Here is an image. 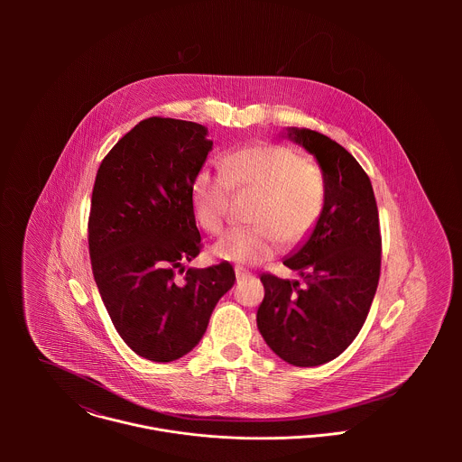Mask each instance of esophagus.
I'll return each mask as SVG.
<instances>
[{
  "mask_svg": "<svg viewBox=\"0 0 462 462\" xmlns=\"http://www.w3.org/2000/svg\"><path fill=\"white\" fill-rule=\"evenodd\" d=\"M235 273H236V277L238 279H245V277H249L251 275V272H247L245 268H242V266H236L235 268Z\"/></svg>",
  "mask_w": 462,
  "mask_h": 462,
  "instance_id": "1",
  "label": "esophagus"
}]
</instances>
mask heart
I'll return each mask as SVG.
<instances>
[{"instance_id":"heart-1","label":"heart","mask_w":462,"mask_h":462,"mask_svg":"<svg viewBox=\"0 0 462 462\" xmlns=\"http://www.w3.org/2000/svg\"><path fill=\"white\" fill-rule=\"evenodd\" d=\"M220 172L199 171L192 183V206L199 226L217 235L227 222L233 189L258 192L251 220L254 226L235 227L213 245L224 262L260 264L286 242L302 240L319 222L326 206L322 174L295 151L275 145H251L229 152Z\"/></svg>"}]
</instances>
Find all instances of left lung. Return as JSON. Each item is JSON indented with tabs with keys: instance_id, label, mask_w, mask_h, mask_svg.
Segmentation results:
<instances>
[{
	"instance_id": "1",
	"label": "left lung",
	"mask_w": 462,
	"mask_h": 462,
	"mask_svg": "<svg viewBox=\"0 0 462 462\" xmlns=\"http://www.w3.org/2000/svg\"><path fill=\"white\" fill-rule=\"evenodd\" d=\"M282 138L308 151L326 183L317 226L282 260L304 279L263 273L256 322L275 356L293 366H319L337 357L359 334L379 284L381 231L370 178L337 142L306 128Z\"/></svg>"
}]
</instances>
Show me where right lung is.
Instances as JSON below:
<instances>
[{"mask_svg": "<svg viewBox=\"0 0 462 462\" xmlns=\"http://www.w3.org/2000/svg\"><path fill=\"white\" fill-rule=\"evenodd\" d=\"M211 149L206 126L151 117L112 147L96 176L94 279L119 336L154 363L189 354L235 284L227 262L185 270L200 253L192 183Z\"/></svg>", "mask_w": 462, "mask_h": 462, "instance_id": "1", "label": "right lung"}]
</instances>
